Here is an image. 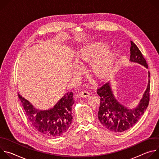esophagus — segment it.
Returning a JSON list of instances; mask_svg holds the SVG:
<instances>
[{"mask_svg":"<svg viewBox=\"0 0 159 159\" xmlns=\"http://www.w3.org/2000/svg\"><path fill=\"white\" fill-rule=\"evenodd\" d=\"M79 96H80L81 98H88L90 96L89 93H88L86 90H81L79 93Z\"/></svg>","mask_w":159,"mask_h":159,"instance_id":"34e87169","label":"esophagus"}]
</instances>
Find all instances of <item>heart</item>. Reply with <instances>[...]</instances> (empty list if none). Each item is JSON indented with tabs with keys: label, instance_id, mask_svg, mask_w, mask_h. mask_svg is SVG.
Listing matches in <instances>:
<instances>
[{
	"label": "heart",
	"instance_id": "1",
	"mask_svg": "<svg viewBox=\"0 0 159 159\" xmlns=\"http://www.w3.org/2000/svg\"><path fill=\"white\" fill-rule=\"evenodd\" d=\"M107 48V44L104 42L88 44L77 53V60L82 65L93 61V72L98 77H104L111 71L116 59L115 51H106Z\"/></svg>",
	"mask_w": 159,
	"mask_h": 159
}]
</instances>
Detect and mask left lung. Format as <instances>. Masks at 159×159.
<instances>
[{
    "mask_svg": "<svg viewBox=\"0 0 159 159\" xmlns=\"http://www.w3.org/2000/svg\"><path fill=\"white\" fill-rule=\"evenodd\" d=\"M129 61L139 63L148 69V65L141 52L131 41ZM150 87V72H148L147 87L142 98L137 106L129 107L118 101L113 93L111 82L104 84L97 90L98 94L101 98L98 111V118L101 123L107 129L116 133L125 131L133 126L148 107Z\"/></svg>",
    "mask_w": 159,
    "mask_h": 159,
    "instance_id": "8db88e82",
    "label": "left lung"
}]
</instances>
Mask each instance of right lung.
<instances>
[{
    "mask_svg": "<svg viewBox=\"0 0 159 159\" xmlns=\"http://www.w3.org/2000/svg\"><path fill=\"white\" fill-rule=\"evenodd\" d=\"M22 106L32 125L48 137H58L69 128L72 121V107L74 103L73 93L69 92L49 109H36L27 99L18 93Z\"/></svg>",
    "mask_w": 159,
    "mask_h": 159,
    "instance_id": "1",
    "label": "right lung"
}]
</instances>
